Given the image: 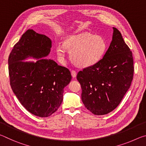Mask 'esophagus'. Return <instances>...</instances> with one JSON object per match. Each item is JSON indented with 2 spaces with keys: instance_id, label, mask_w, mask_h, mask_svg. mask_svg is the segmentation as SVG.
Instances as JSON below:
<instances>
[{
  "instance_id": "obj_1",
  "label": "esophagus",
  "mask_w": 146,
  "mask_h": 146,
  "mask_svg": "<svg viewBox=\"0 0 146 146\" xmlns=\"http://www.w3.org/2000/svg\"><path fill=\"white\" fill-rule=\"evenodd\" d=\"M71 75H72V76H73V78H75L76 76V72L75 70L71 71Z\"/></svg>"
}]
</instances>
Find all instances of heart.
Returning <instances> with one entry per match:
<instances>
[{
  "mask_svg": "<svg viewBox=\"0 0 146 146\" xmlns=\"http://www.w3.org/2000/svg\"><path fill=\"white\" fill-rule=\"evenodd\" d=\"M107 48V42L102 36L82 32L68 36L64 44L56 46V52L58 58L64 62L68 49L74 62L82 67H90L102 58Z\"/></svg>",
  "mask_w": 146,
  "mask_h": 146,
  "instance_id": "obj_1",
  "label": "heart"
}]
</instances>
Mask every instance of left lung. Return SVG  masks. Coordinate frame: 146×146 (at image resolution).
I'll return each mask as SVG.
<instances>
[{
	"label": "left lung",
	"mask_w": 146,
	"mask_h": 146,
	"mask_svg": "<svg viewBox=\"0 0 146 146\" xmlns=\"http://www.w3.org/2000/svg\"><path fill=\"white\" fill-rule=\"evenodd\" d=\"M113 29L112 41L103 58L76 75L82 88V102L96 115H106L117 107L133 77L132 52L120 32Z\"/></svg>",
	"instance_id": "obj_1"
}]
</instances>
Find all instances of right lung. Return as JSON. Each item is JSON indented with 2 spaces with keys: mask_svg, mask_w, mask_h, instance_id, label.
<instances>
[{
  "mask_svg": "<svg viewBox=\"0 0 146 146\" xmlns=\"http://www.w3.org/2000/svg\"><path fill=\"white\" fill-rule=\"evenodd\" d=\"M51 46L48 36L28 29L8 58L12 90L21 104L39 117H48L58 110L63 100L64 88L71 80L68 68L46 58ZM28 58L39 60L23 61Z\"/></svg>",
  "mask_w": 146,
  "mask_h": 146,
  "instance_id": "obj_1",
  "label": "right lung"
}]
</instances>
